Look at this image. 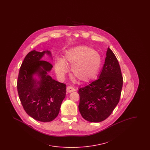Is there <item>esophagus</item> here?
Wrapping results in <instances>:
<instances>
[{
	"mask_svg": "<svg viewBox=\"0 0 150 150\" xmlns=\"http://www.w3.org/2000/svg\"><path fill=\"white\" fill-rule=\"evenodd\" d=\"M75 91V89L72 87V86H68L66 88V91L68 93H71L72 92H74Z\"/></svg>",
	"mask_w": 150,
	"mask_h": 150,
	"instance_id": "34e87169",
	"label": "esophagus"
}]
</instances>
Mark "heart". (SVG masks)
Listing matches in <instances>:
<instances>
[{"label": "heart", "instance_id": "obj_1", "mask_svg": "<svg viewBox=\"0 0 150 150\" xmlns=\"http://www.w3.org/2000/svg\"><path fill=\"white\" fill-rule=\"evenodd\" d=\"M66 62L72 64V74L75 78L81 81H88L98 74L102 58L97 51L89 47L72 48L65 52L64 59L58 58L56 61L55 70L61 77L67 71Z\"/></svg>", "mask_w": 150, "mask_h": 150}]
</instances>
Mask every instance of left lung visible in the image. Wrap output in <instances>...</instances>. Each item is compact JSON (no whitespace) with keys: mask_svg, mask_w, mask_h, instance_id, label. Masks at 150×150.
Instances as JSON below:
<instances>
[{"mask_svg":"<svg viewBox=\"0 0 150 150\" xmlns=\"http://www.w3.org/2000/svg\"><path fill=\"white\" fill-rule=\"evenodd\" d=\"M122 84L119 62L113 52L108 48L99 78L79 89V110L82 117L95 122L106 119L119 102Z\"/></svg>","mask_w":150,"mask_h":150,"instance_id":"obj_1","label":"left lung"}]
</instances>
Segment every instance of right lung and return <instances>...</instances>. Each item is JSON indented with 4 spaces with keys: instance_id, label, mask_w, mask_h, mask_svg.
I'll return each instance as SVG.
<instances>
[{
    "instance_id": "1",
    "label": "right lung",
    "mask_w": 150,
    "mask_h": 150,
    "mask_svg": "<svg viewBox=\"0 0 150 150\" xmlns=\"http://www.w3.org/2000/svg\"><path fill=\"white\" fill-rule=\"evenodd\" d=\"M33 50L26 56L22 63L17 80V91L22 105L30 116L38 121L53 120L59 114L66 96V84L47 75L53 67L50 62L41 60L45 53ZM38 73L41 80L37 83L33 75ZM38 83L39 87H37Z\"/></svg>"
}]
</instances>
